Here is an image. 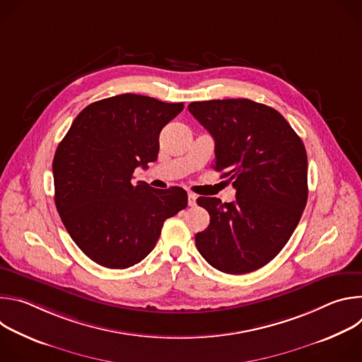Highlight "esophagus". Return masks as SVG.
I'll list each match as a JSON object with an SVG mask.
<instances>
[{
  "instance_id": "obj_1",
  "label": "esophagus",
  "mask_w": 362,
  "mask_h": 362,
  "mask_svg": "<svg viewBox=\"0 0 362 362\" xmlns=\"http://www.w3.org/2000/svg\"><path fill=\"white\" fill-rule=\"evenodd\" d=\"M187 203H189V206H192V208H193V206L196 204V194L189 193L187 194Z\"/></svg>"
}]
</instances>
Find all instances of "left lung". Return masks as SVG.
I'll use <instances>...</instances> for the list:
<instances>
[{
  "instance_id": "8db88e82",
  "label": "left lung",
  "mask_w": 362,
  "mask_h": 362,
  "mask_svg": "<svg viewBox=\"0 0 362 362\" xmlns=\"http://www.w3.org/2000/svg\"><path fill=\"white\" fill-rule=\"evenodd\" d=\"M193 117L215 139V169L236 200L197 197L211 223L196 233L206 262L232 275L265 267L292 236L308 200L300 137L275 109L247 98L193 101Z\"/></svg>"
}]
</instances>
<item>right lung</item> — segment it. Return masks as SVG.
Instances as JSON below:
<instances>
[{
  "label": "right lung",
  "mask_w": 362,
  "mask_h": 362,
  "mask_svg": "<svg viewBox=\"0 0 362 362\" xmlns=\"http://www.w3.org/2000/svg\"><path fill=\"white\" fill-rule=\"evenodd\" d=\"M183 110L140 94L91 103L74 119L54 160V202L76 245L95 264L130 268L153 250L166 219L187 206L182 187L133 182L158 159L162 129Z\"/></svg>",
  "instance_id": "obj_1"
}]
</instances>
